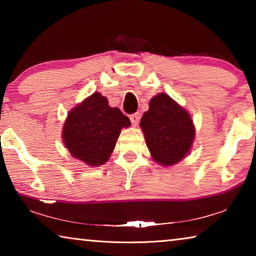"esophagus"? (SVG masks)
<instances>
[{
    "mask_svg": "<svg viewBox=\"0 0 256 256\" xmlns=\"http://www.w3.org/2000/svg\"><path fill=\"white\" fill-rule=\"evenodd\" d=\"M130 120H131V123L133 126H136L138 124V120H140V114L138 112H136V114H132L130 116Z\"/></svg>",
    "mask_w": 256,
    "mask_h": 256,
    "instance_id": "1",
    "label": "esophagus"
}]
</instances>
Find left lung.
Here are the masks:
<instances>
[{"label":"left lung","instance_id":"left-lung-1","mask_svg":"<svg viewBox=\"0 0 256 256\" xmlns=\"http://www.w3.org/2000/svg\"><path fill=\"white\" fill-rule=\"evenodd\" d=\"M140 126L151 157L164 167L183 160L196 138V128L188 112L164 92L150 99Z\"/></svg>","mask_w":256,"mask_h":256}]
</instances>
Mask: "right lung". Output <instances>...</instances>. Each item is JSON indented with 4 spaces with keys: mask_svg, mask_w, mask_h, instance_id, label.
<instances>
[{
    "mask_svg": "<svg viewBox=\"0 0 256 256\" xmlns=\"http://www.w3.org/2000/svg\"><path fill=\"white\" fill-rule=\"evenodd\" d=\"M130 125L128 116L108 105L100 92H94L68 112L63 144L73 158L92 167L102 166L110 158L120 130Z\"/></svg>",
    "mask_w": 256,
    "mask_h": 256,
    "instance_id": "1",
    "label": "right lung"
}]
</instances>
